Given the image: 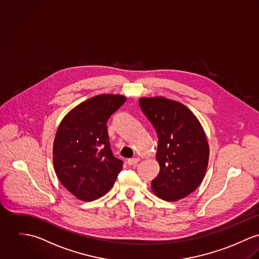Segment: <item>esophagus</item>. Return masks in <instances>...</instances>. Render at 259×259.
<instances>
[{"label":"esophagus","instance_id":"1","mask_svg":"<svg viewBox=\"0 0 259 259\" xmlns=\"http://www.w3.org/2000/svg\"><path fill=\"white\" fill-rule=\"evenodd\" d=\"M139 161H140V159H139L138 157H135V158L128 159V160H127V164H128L129 166H133V165H136Z\"/></svg>","mask_w":259,"mask_h":259}]
</instances>
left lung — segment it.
Listing matches in <instances>:
<instances>
[{
    "mask_svg": "<svg viewBox=\"0 0 259 259\" xmlns=\"http://www.w3.org/2000/svg\"><path fill=\"white\" fill-rule=\"evenodd\" d=\"M139 103L159 138L160 172L152 191L164 201L184 199L200 186L208 165L209 146L201 122L186 105L164 96L141 97Z\"/></svg>",
    "mask_w": 259,
    "mask_h": 259,
    "instance_id": "obj_1",
    "label": "left lung"
}]
</instances>
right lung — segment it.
Wrapping results in <instances>:
<instances>
[{
  "mask_svg": "<svg viewBox=\"0 0 259 259\" xmlns=\"http://www.w3.org/2000/svg\"><path fill=\"white\" fill-rule=\"evenodd\" d=\"M125 101L121 94L96 95L72 108L58 126L53 147L55 171L61 185L80 201L107 194L122 170V161L110 149L106 122Z\"/></svg>",
  "mask_w": 259,
  "mask_h": 259,
  "instance_id": "add662e5",
  "label": "right lung"
}]
</instances>
